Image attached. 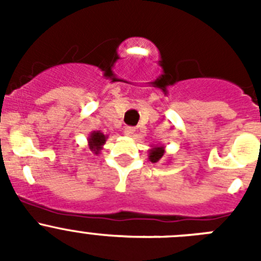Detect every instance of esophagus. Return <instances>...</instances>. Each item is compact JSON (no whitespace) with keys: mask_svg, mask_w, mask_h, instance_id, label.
I'll return each instance as SVG.
<instances>
[{"mask_svg":"<svg viewBox=\"0 0 261 261\" xmlns=\"http://www.w3.org/2000/svg\"><path fill=\"white\" fill-rule=\"evenodd\" d=\"M136 133V129L133 128V126H125V129H124V135L128 136V137H133Z\"/></svg>","mask_w":261,"mask_h":261,"instance_id":"esophagus-1","label":"esophagus"}]
</instances>
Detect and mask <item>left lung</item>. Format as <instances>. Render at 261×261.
Segmentation results:
<instances>
[{
    "label": "left lung",
    "mask_w": 261,
    "mask_h": 261,
    "mask_svg": "<svg viewBox=\"0 0 261 261\" xmlns=\"http://www.w3.org/2000/svg\"><path fill=\"white\" fill-rule=\"evenodd\" d=\"M150 147L151 149L149 150V161L153 163L159 162L166 153L165 146H162V145H155V146H150Z\"/></svg>",
    "instance_id": "obj_1"
}]
</instances>
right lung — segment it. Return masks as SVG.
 I'll list each match as a JSON object with an SVG mask.
<instances>
[{"mask_svg":"<svg viewBox=\"0 0 261 261\" xmlns=\"http://www.w3.org/2000/svg\"><path fill=\"white\" fill-rule=\"evenodd\" d=\"M107 138H108V136L103 135L102 132H99V130H94V132L90 133L89 137H87L89 149L93 151L94 154H96V155H98V154L100 153V150L103 149V145H105L106 141H107Z\"/></svg>","mask_w":261,"mask_h":261,"instance_id":"right-lung-1","label":"right lung"}]
</instances>
